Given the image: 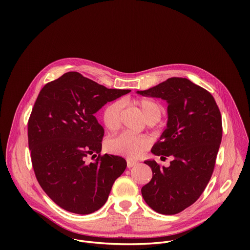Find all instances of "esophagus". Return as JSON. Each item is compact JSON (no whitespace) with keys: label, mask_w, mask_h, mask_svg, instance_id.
<instances>
[{"label":"esophagus","mask_w":250,"mask_h":250,"mask_svg":"<svg viewBox=\"0 0 250 250\" xmlns=\"http://www.w3.org/2000/svg\"><path fill=\"white\" fill-rule=\"evenodd\" d=\"M126 163H127V168H131V167H133V166L138 164V162L134 161V160H127Z\"/></svg>","instance_id":"esophagus-1"}]
</instances>
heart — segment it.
Segmentation results:
<instances>
[{"label": "heart", "instance_id": "heart-1", "mask_svg": "<svg viewBox=\"0 0 250 250\" xmlns=\"http://www.w3.org/2000/svg\"><path fill=\"white\" fill-rule=\"evenodd\" d=\"M140 110L146 121L155 123L161 118L162 105L152 99H140L134 102ZM123 104L120 101H115L105 106L102 120L104 127L110 131H116L121 125ZM150 139L146 135H136L128 132L121 133L106 142V149L112 153H116L128 158H136L140 156L148 147Z\"/></svg>", "mask_w": 250, "mask_h": 250}]
</instances>
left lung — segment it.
<instances>
[{"label":"left lung","instance_id":"1","mask_svg":"<svg viewBox=\"0 0 250 250\" xmlns=\"http://www.w3.org/2000/svg\"><path fill=\"white\" fill-rule=\"evenodd\" d=\"M137 94L168 104L167 126L151 152L172 161L169 167L145 161L152 178L141 194L155 211L175 215L194 204L210 179L222 141V116L210 93L186 78L172 77Z\"/></svg>","mask_w":250,"mask_h":250}]
</instances>
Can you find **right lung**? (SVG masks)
Instances as JSON below:
<instances>
[{
    "instance_id": "1",
    "label": "right lung",
    "mask_w": 250,
    "mask_h": 250,
    "mask_svg": "<svg viewBox=\"0 0 250 250\" xmlns=\"http://www.w3.org/2000/svg\"><path fill=\"white\" fill-rule=\"evenodd\" d=\"M129 92L108 89L78 72L63 74L40 92L28 120V147L41 187L60 208L89 215L108 200L126 161L100 154L104 131L95 114Z\"/></svg>"
}]
</instances>
